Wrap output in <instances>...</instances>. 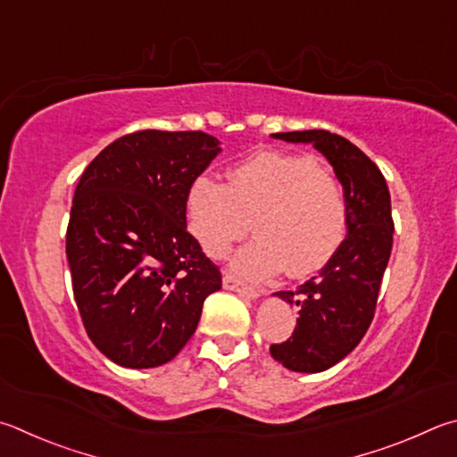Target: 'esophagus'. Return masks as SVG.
Returning <instances> with one entry per match:
<instances>
[{
  "instance_id": "esophagus-1",
  "label": "esophagus",
  "mask_w": 457,
  "mask_h": 457,
  "mask_svg": "<svg viewBox=\"0 0 457 457\" xmlns=\"http://www.w3.org/2000/svg\"><path fill=\"white\" fill-rule=\"evenodd\" d=\"M223 287L231 289V292L242 294L245 297H250V300H255V297H260V292H257L255 287L245 286L244 281H239L236 276H229V273H226V276H223Z\"/></svg>"
}]
</instances>
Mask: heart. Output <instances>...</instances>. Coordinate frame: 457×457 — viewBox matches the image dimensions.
<instances>
[{"mask_svg": "<svg viewBox=\"0 0 457 457\" xmlns=\"http://www.w3.org/2000/svg\"><path fill=\"white\" fill-rule=\"evenodd\" d=\"M192 236L207 257L220 260L247 229L255 239L239 250L231 268L263 279L287 265L292 276L321 270L347 231L342 184L312 155L263 149L234 165L228 186L200 176L187 189Z\"/></svg>", "mask_w": 457, "mask_h": 457, "instance_id": "b5f03b06", "label": "heart"}]
</instances>
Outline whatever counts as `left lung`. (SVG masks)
Here are the masks:
<instances>
[{
  "instance_id": "1",
  "label": "left lung",
  "mask_w": 457,
  "mask_h": 457,
  "mask_svg": "<svg viewBox=\"0 0 457 457\" xmlns=\"http://www.w3.org/2000/svg\"><path fill=\"white\" fill-rule=\"evenodd\" d=\"M289 144H312L326 157L347 202V236L318 276L294 292H276L300 308L292 337L270 347L281 366L326 371L342 361L366 336L376 312L381 278L394 242L392 202L378 165L345 137L326 129L271 134Z\"/></svg>"
}]
</instances>
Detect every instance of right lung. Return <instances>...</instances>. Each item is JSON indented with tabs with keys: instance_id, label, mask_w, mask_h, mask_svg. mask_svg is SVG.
I'll return each instance as SVG.
<instances>
[{
	"instance_id": "obj_1",
	"label": "right lung",
	"mask_w": 457,
	"mask_h": 457,
	"mask_svg": "<svg viewBox=\"0 0 457 457\" xmlns=\"http://www.w3.org/2000/svg\"><path fill=\"white\" fill-rule=\"evenodd\" d=\"M220 152L204 131L144 129L115 139L81 173L65 253L87 336L118 366L176 358L221 287L186 226L187 189Z\"/></svg>"
}]
</instances>
